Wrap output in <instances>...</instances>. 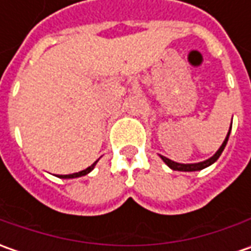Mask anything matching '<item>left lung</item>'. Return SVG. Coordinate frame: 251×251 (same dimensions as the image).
Wrapping results in <instances>:
<instances>
[{"label":"left lung","mask_w":251,"mask_h":251,"mask_svg":"<svg viewBox=\"0 0 251 251\" xmlns=\"http://www.w3.org/2000/svg\"><path fill=\"white\" fill-rule=\"evenodd\" d=\"M230 128H232V124H230ZM229 134H230V130L227 132L225 141L222 142L221 148L215 152V155L211 156L209 159L204 160V162H198V163H177V162H173V160L168 159L166 156H162V155H160V158H162V160L168 165L169 168L173 169V170H178V172H196V170H202V169L208 168L209 165H212L214 162H217L218 158H219L221 153H222V151L225 150V147H226V142L227 140H229Z\"/></svg>","instance_id":"obj_1"}]
</instances>
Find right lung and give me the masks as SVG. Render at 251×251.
Wrapping results in <instances>:
<instances>
[{
  "label": "right lung",
  "mask_w": 251,
  "mask_h": 251,
  "mask_svg": "<svg viewBox=\"0 0 251 251\" xmlns=\"http://www.w3.org/2000/svg\"><path fill=\"white\" fill-rule=\"evenodd\" d=\"M98 163V160L93 163V165H91L89 168H86L85 170H81V172H78V173H73V175H60L58 177L61 178H74V177H81V176H85V175H88L89 172H92L93 170V168H95V165Z\"/></svg>",
  "instance_id": "1"
}]
</instances>
